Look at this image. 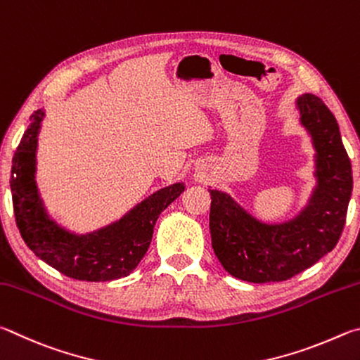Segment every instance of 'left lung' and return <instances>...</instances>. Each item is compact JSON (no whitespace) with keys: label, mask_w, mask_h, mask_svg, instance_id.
<instances>
[{"label":"left lung","mask_w":360,"mask_h":360,"mask_svg":"<svg viewBox=\"0 0 360 360\" xmlns=\"http://www.w3.org/2000/svg\"><path fill=\"white\" fill-rule=\"evenodd\" d=\"M302 123L318 151V190L294 221L269 226L256 221L228 194L210 193L212 247L228 272L250 283L285 281L304 272L335 248L346 223L352 191L349 156L338 123L324 101L299 99Z\"/></svg>","instance_id":"obj_1"}]
</instances>
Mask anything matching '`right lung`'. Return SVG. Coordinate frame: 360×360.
<instances>
[{
	"instance_id": "obj_1",
	"label": "right lung",
	"mask_w": 360,
	"mask_h": 360,
	"mask_svg": "<svg viewBox=\"0 0 360 360\" xmlns=\"http://www.w3.org/2000/svg\"><path fill=\"white\" fill-rule=\"evenodd\" d=\"M42 115V110H36L30 117V128L12 158V205L22 238L39 259L69 278L110 281L128 276L147 253L160 213L185 186L162 188L115 224L88 236H74L47 218L37 196L34 150Z\"/></svg>"
}]
</instances>
